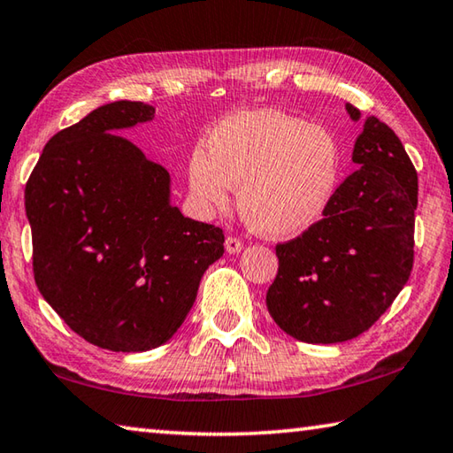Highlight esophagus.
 Wrapping results in <instances>:
<instances>
[{
	"label": "esophagus",
	"mask_w": 453,
	"mask_h": 453,
	"mask_svg": "<svg viewBox=\"0 0 453 453\" xmlns=\"http://www.w3.org/2000/svg\"><path fill=\"white\" fill-rule=\"evenodd\" d=\"M242 250H243V242L240 240V237H234V235L226 237V251H227V254H240Z\"/></svg>",
	"instance_id": "obj_1"
}]
</instances>
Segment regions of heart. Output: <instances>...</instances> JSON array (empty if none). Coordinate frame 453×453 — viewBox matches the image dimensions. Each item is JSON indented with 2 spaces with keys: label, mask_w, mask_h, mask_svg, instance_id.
<instances>
[{
  "label": "heart",
  "mask_w": 453,
  "mask_h": 453,
  "mask_svg": "<svg viewBox=\"0 0 453 453\" xmlns=\"http://www.w3.org/2000/svg\"><path fill=\"white\" fill-rule=\"evenodd\" d=\"M188 164L189 191L221 210L240 188L242 216L257 232L294 237L316 226L335 196L342 153L326 127L273 110L234 113L211 129Z\"/></svg>",
  "instance_id": "b5f03b06"
}]
</instances>
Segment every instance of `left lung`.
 I'll use <instances>...</instances> for the list:
<instances>
[{
  "instance_id": "1",
  "label": "left lung",
  "mask_w": 453,
  "mask_h": 453,
  "mask_svg": "<svg viewBox=\"0 0 453 453\" xmlns=\"http://www.w3.org/2000/svg\"><path fill=\"white\" fill-rule=\"evenodd\" d=\"M357 121V107L346 105ZM348 175L316 226L275 245L278 275L265 303L283 332L340 343L370 329L408 283L418 173L392 127L367 118Z\"/></svg>"
}]
</instances>
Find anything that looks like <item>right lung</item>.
Masks as SVG:
<instances>
[{"instance_id": "right-lung-1", "label": "right lung", "mask_w": 453, "mask_h": 453, "mask_svg": "<svg viewBox=\"0 0 453 453\" xmlns=\"http://www.w3.org/2000/svg\"><path fill=\"white\" fill-rule=\"evenodd\" d=\"M156 107L113 102L45 143L26 186L34 278L83 340L148 351L178 332L224 232L170 203V173L121 129Z\"/></svg>"}]
</instances>
